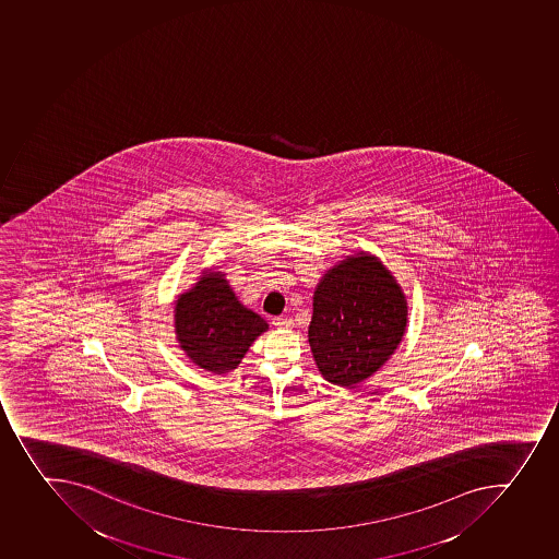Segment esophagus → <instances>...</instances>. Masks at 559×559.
<instances>
[{
    "label": "esophagus",
    "instance_id": "34e87169",
    "mask_svg": "<svg viewBox=\"0 0 559 559\" xmlns=\"http://www.w3.org/2000/svg\"><path fill=\"white\" fill-rule=\"evenodd\" d=\"M272 324L277 328V330H290L294 326L293 319L288 318H276L272 319Z\"/></svg>",
    "mask_w": 559,
    "mask_h": 559
}]
</instances>
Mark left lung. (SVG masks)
Wrapping results in <instances>:
<instances>
[{
  "label": "left lung",
  "instance_id": "1",
  "mask_svg": "<svg viewBox=\"0 0 559 559\" xmlns=\"http://www.w3.org/2000/svg\"><path fill=\"white\" fill-rule=\"evenodd\" d=\"M407 321V297L380 258H344L313 293L308 343L322 378L338 388L368 380L396 352Z\"/></svg>",
  "mask_w": 559,
  "mask_h": 559
}]
</instances>
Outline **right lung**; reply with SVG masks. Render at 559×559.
Returning <instances> with one entry per match:
<instances>
[{
	"instance_id": "right-lung-1",
	"label": "right lung",
	"mask_w": 559,
	"mask_h": 559,
	"mask_svg": "<svg viewBox=\"0 0 559 559\" xmlns=\"http://www.w3.org/2000/svg\"><path fill=\"white\" fill-rule=\"evenodd\" d=\"M179 347L197 368L224 374L238 368L254 341L269 330L265 319L243 307L224 272L202 271L174 308Z\"/></svg>"
}]
</instances>
